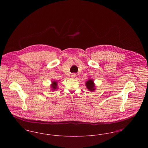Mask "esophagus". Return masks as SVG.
<instances>
[{
	"label": "esophagus",
	"instance_id": "1",
	"mask_svg": "<svg viewBox=\"0 0 148 148\" xmlns=\"http://www.w3.org/2000/svg\"><path fill=\"white\" fill-rule=\"evenodd\" d=\"M76 77V74L75 73H73L71 75V77L72 78H74V77Z\"/></svg>",
	"mask_w": 148,
	"mask_h": 148
}]
</instances>
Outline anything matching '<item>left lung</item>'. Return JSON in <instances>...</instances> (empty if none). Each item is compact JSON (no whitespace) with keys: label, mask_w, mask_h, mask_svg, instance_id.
<instances>
[{"label":"left lung","mask_w":148,"mask_h":148,"mask_svg":"<svg viewBox=\"0 0 148 148\" xmlns=\"http://www.w3.org/2000/svg\"><path fill=\"white\" fill-rule=\"evenodd\" d=\"M85 85L87 89L90 92H94L96 90V86L92 79H88L85 83Z\"/></svg>","instance_id":"1"}]
</instances>
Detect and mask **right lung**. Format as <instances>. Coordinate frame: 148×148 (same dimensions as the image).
Here are the masks:
<instances>
[{"label": "right lung", "instance_id": "1", "mask_svg": "<svg viewBox=\"0 0 148 148\" xmlns=\"http://www.w3.org/2000/svg\"><path fill=\"white\" fill-rule=\"evenodd\" d=\"M58 88V82L56 81H52L51 84H50V89L51 91H56Z\"/></svg>", "mask_w": 148, "mask_h": 148}]
</instances>
